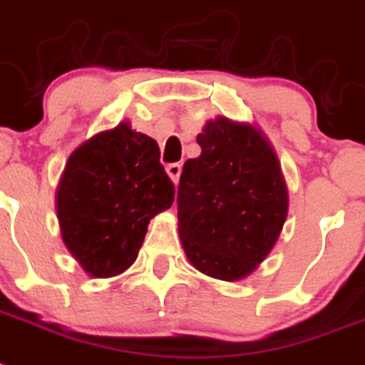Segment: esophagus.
<instances>
[{
    "label": "esophagus",
    "mask_w": 365,
    "mask_h": 365,
    "mask_svg": "<svg viewBox=\"0 0 365 365\" xmlns=\"http://www.w3.org/2000/svg\"><path fill=\"white\" fill-rule=\"evenodd\" d=\"M165 171H168V175H170V179L173 180V182H179V177H180V171H182V165L179 164V162H175V164H168L165 165Z\"/></svg>",
    "instance_id": "esophagus-1"
}]
</instances>
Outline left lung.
Returning a JSON list of instances; mask_svg holds the SVG:
<instances>
[{
    "instance_id": "obj_1",
    "label": "left lung",
    "mask_w": 365,
    "mask_h": 365,
    "mask_svg": "<svg viewBox=\"0 0 365 365\" xmlns=\"http://www.w3.org/2000/svg\"><path fill=\"white\" fill-rule=\"evenodd\" d=\"M182 165L177 216L185 254L210 278L237 282L270 254L287 218L278 156L257 126L216 117Z\"/></svg>"
}]
</instances>
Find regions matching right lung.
<instances>
[{"label": "right lung", "mask_w": 365, "mask_h": 365, "mask_svg": "<svg viewBox=\"0 0 365 365\" xmlns=\"http://www.w3.org/2000/svg\"><path fill=\"white\" fill-rule=\"evenodd\" d=\"M173 197L158 143L119 123L68 156L56 195L63 242L89 276H117L138 257L150 218Z\"/></svg>", "instance_id": "right-lung-1"}]
</instances>
